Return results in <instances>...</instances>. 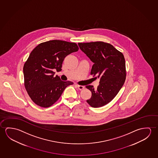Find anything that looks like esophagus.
Returning <instances> with one entry per match:
<instances>
[{
  "label": "esophagus",
  "instance_id": "esophagus-1",
  "mask_svg": "<svg viewBox=\"0 0 158 158\" xmlns=\"http://www.w3.org/2000/svg\"><path fill=\"white\" fill-rule=\"evenodd\" d=\"M76 85L77 86V87L80 90H82V89H83L85 88V87H84L83 85Z\"/></svg>",
  "mask_w": 158,
  "mask_h": 158
}]
</instances>
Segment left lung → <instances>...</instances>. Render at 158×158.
I'll list each match as a JSON object with an SVG mask.
<instances>
[{
	"mask_svg": "<svg viewBox=\"0 0 158 158\" xmlns=\"http://www.w3.org/2000/svg\"><path fill=\"white\" fill-rule=\"evenodd\" d=\"M78 44L94 63L90 74L100 78L97 89L93 85L85 86L92 92V97L87 102L93 108L102 107L115 97L125 83L126 71L124 56L107 43H78Z\"/></svg>",
	"mask_w": 158,
	"mask_h": 158,
	"instance_id": "1",
	"label": "left lung"
}]
</instances>
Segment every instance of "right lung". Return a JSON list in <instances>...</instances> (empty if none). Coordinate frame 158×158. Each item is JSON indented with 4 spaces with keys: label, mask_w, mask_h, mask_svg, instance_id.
Returning a JSON list of instances; mask_svg holds the SVG:
<instances>
[{
    "label": "right lung",
    "mask_w": 158,
    "mask_h": 158,
    "mask_svg": "<svg viewBox=\"0 0 158 158\" xmlns=\"http://www.w3.org/2000/svg\"><path fill=\"white\" fill-rule=\"evenodd\" d=\"M78 50L77 44L60 40L42 43L31 52L23 72L28 94L35 104L48 108L59 99L63 91L73 82L63 81L54 76L56 69L61 70L65 57Z\"/></svg>",
    "instance_id": "obj_1"
}]
</instances>
